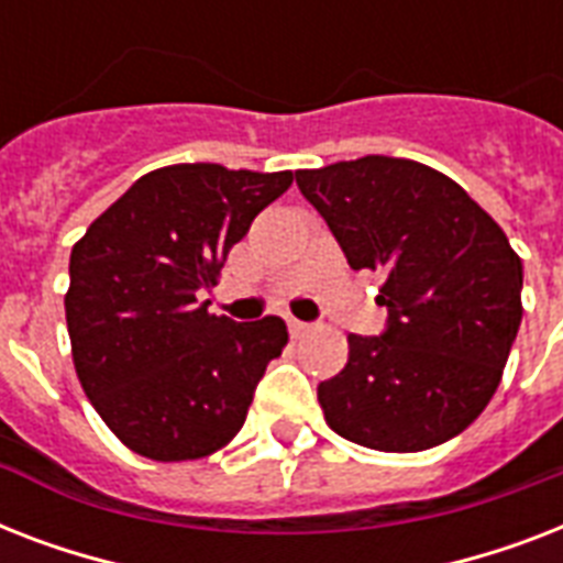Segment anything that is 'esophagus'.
<instances>
[{
  "instance_id": "esophagus-1",
  "label": "esophagus",
  "mask_w": 563,
  "mask_h": 563,
  "mask_svg": "<svg viewBox=\"0 0 563 563\" xmlns=\"http://www.w3.org/2000/svg\"><path fill=\"white\" fill-rule=\"evenodd\" d=\"M312 324H307V321H300V318H289V330L291 335H303Z\"/></svg>"
}]
</instances>
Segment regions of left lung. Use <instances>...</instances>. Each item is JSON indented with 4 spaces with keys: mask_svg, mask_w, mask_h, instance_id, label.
Segmentation results:
<instances>
[{
    "mask_svg": "<svg viewBox=\"0 0 563 563\" xmlns=\"http://www.w3.org/2000/svg\"><path fill=\"white\" fill-rule=\"evenodd\" d=\"M353 272H385L379 335L318 385L333 432L383 453H420L479 418L520 330L523 263L497 221L423 163L368 154L295 172Z\"/></svg>",
    "mask_w": 563,
    "mask_h": 563,
    "instance_id": "left-lung-1",
    "label": "left lung"
}]
</instances>
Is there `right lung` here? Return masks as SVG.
Returning a JSON list of instances; mask_svg holds the SVG:
<instances>
[{"mask_svg":"<svg viewBox=\"0 0 563 563\" xmlns=\"http://www.w3.org/2000/svg\"><path fill=\"white\" fill-rule=\"evenodd\" d=\"M291 187V172L178 163L136 180L69 256L66 327L84 394L122 444L154 462L216 453L245 423L283 318L207 312L230 247Z\"/></svg>","mask_w":563,"mask_h":563,"instance_id":"add662e5","label":"right lung"}]
</instances>
